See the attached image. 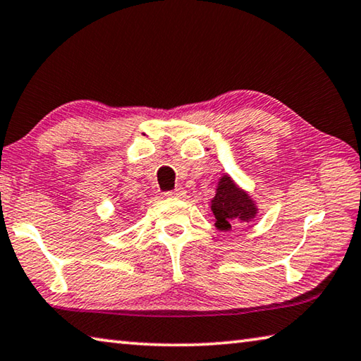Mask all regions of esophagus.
<instances>
[{"mask_svg":"<svg viewBox=\"0 0 361 361\" xmlns=\"http://www.w3.org/2000/svg\"><path fill=\"white\" fill-rule=\"evenodd\" d=\"M185 195V190L184 188H176V190H169V192H166L164 193V197H168V198H182Z\"/></svg>","mask_w":361,"mask_h":361,"instance_id":"1","label":"esophagus"}]
</instances>
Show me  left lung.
Masks as SVG:
<instances>
[{"instance_id":"1","label":"left lung","mask_w":361,"mask_h":361,"mask_svg":"<svg viewBox=\"0 0 361 361\" xmlns=\"http://www.w3.org/2000/svg\"><path fill=\"white\" fill-rule=\"evenodd\" d=\"M211 211L216 217V228L230 231L233 225L254 219L258 209L249 193L238 187L228 174H224L219 179L216 197L211 200Z\"/></svg>"}]
</instances>
